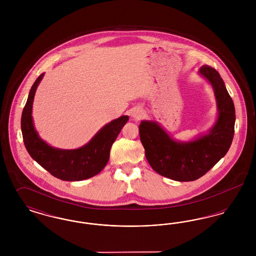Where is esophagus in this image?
I'll list each match as a JSON object with an SVG mask.
<instances>
[{"mask_svg": "<svg viewBox=\"0 0 256 256\" xmlns=\"http://www.w3.org/2000/svg\"><path fill=\"white\" fill-rule=\"evenodd\" d=\"M143 111L140 110H135L134 112H132V117H134V119H136V120H139L142 116H143Z\"/></svg>", "mask_w": 256, "mask_h": 256, "instance_id": "34e87169", "label": "esophagus"}]
</instances>
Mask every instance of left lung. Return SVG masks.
<instances>
[{"label":"left lung","instance_id":"obj_1","mask_svg":"<svg viewBox=\"0 0 256 256\" xmlns=\"http://www.w3.org/2000/svg\"><path fill=\"white\" fill-rule=\"evenodd\" d=\"M198 73L213 87L218 108V119L209 134L194 141L172 139L158 122L142 121L139 134L150 167L159 174L176 182H193L206 174L232 146L234 136L235 108L220 74L204 65Z\"/></svg>","mask_w":256,"mask_h":256}]
</instances>
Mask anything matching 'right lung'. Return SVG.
I'll use <instances>...</instances> for the list:
<instances>
[{
  "mask_svg": "<svg viewBox=\"0 0 256 256\" xmlns=\"http://www.w3.org/2000/svg\"><path fill=\"white\" fill-rule=\"evenodd\" d=\"M41 74L32 86L22 112L21 130L24 146L30 156L50 174L65 182H80L98 174L108 162L110 148L128 116H121L106 124L84 146L76 150H61L48 145L37 134L32 111Z\"/></svg>",
  "mask_w": 256,
  "mask_h": 256,
  "instance_id": "right-lung-1",
  "label": "right lung"
}]
</instances>
